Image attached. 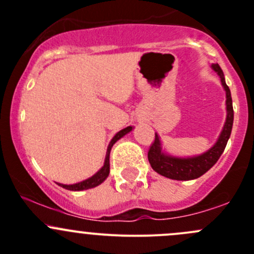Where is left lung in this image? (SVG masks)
Wrapping results in <instances>:
<instances>
[{
	"label": "left lung",
	"instance_id": "8db88e82",
	"mask_svg": "<svg viewBox=\"0 0 254 254\" xmlns=\"http://www.w3.org/2000/svg\"><path fill=\"white\" fill-rule=\"evenodd\" d=\"M211 68L219 75L222 87L226 92V120H225L224 127L212 147H210L201 155L193 156V157H177V156L168 155L163 151L162 142L158 134H155V141L152 142L148 150L147 158L152 170L166 178L176 179V181H190V179L199 178L217 162L229 141L232 125H234L231 92L226 84L224 72L219 64H212Z\"/></svg>",
	"mask_w": 254,
	"mask_h": 254
}]
</instances>
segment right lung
Returning a JSON list of instances; mask_svg holds the SVG:
<instances>
[{
	"instance_id": "right-lung-1",
	"label": "right lung",
	"mask_w": 254,
	"mask_h": 254,
	"mask_svg": "<svg viewBox=\"0 0 254 254\" xmlns=\"http://www.w3.org/2000/svg\"><path fill=\"white\" fill-rule=\"evenodd\" d=\"M131 130H132V127H125V129L120 130L119 132H117V134L114 135V137H113V139L111 140V142H109L108 148H107V155H106V160H104L103 167H102L101 170L96 173V175H93L92 177H89V178L84 179V181L78 182V183H75V184L58 183L59 186L63 187V188H65V189H68V190L79 191V190H86V189L94 188V187H97V186H99L101 183H103V182L107 179V177L109 176V155H111V150H112L113 145H114L118 140L122 139L123 136H125L127 132L131 131Z\"/></svg>"
}]
</instances>
